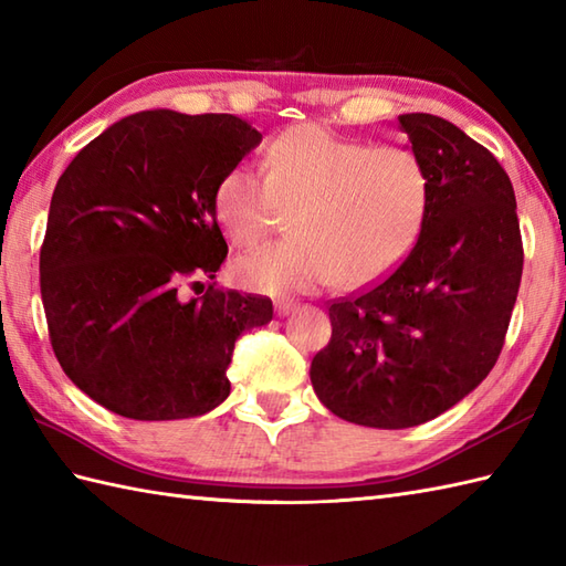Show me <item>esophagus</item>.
Masks as SVG:
<instances>
[{"instance_id":"obj_1","label":"esophagus","mask_w":566,"mask_h":566,"mask_svg":"<svg viewBox=\"0 0 566 566\" xmlns=\"http://www.w3.org/2000/svg\"><path fill=\"white\" fill-rule=\"evenodd\" d=\"M292 311H294V302H284V298H280V302H274V314L280 316V318L290 316Z\"/></svg>"}]
</instances>
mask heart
<instances>
[{
  "label": "heart",
  "mask_w": 566,
  "mask_h": 566,
  "mask_svg": "<svg viewBox=\"0 0 566 566\" xmlns=\"http://www.w3.org/2000/svg\"><path fill=\"white\" fill-rule=\"evenodd\" d=\"M264 174L238 163L216 187V216L226 235L250 245L302 203L294 238L238 255L233 280L248 292L284 296L338 280L355 290L399 264L423 231L430 175L403 146H369L318 124L282 130L264 153Z\"/></svg>",
  "instance_id": "obj_1"
}]
</instances>
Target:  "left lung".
<instances>
[{
    "instance_id": "left-lung-1",
    "label": "left lung",
    "mask_w": 566,
    "mask_h": 566,
    "mask_svg": "<svg viewBox=\"0 0 566 566\" xmlns=\"http://www.w3.org/2000/svg\"><path fill=\"white\" fill-rule=\"evenodd\" d=\"M430 175L413 250L387 280L331 304V343L311 363L318 401L347 423L401 430L438 418L494 369L523 274L506 170L462 128L401 114Z\"/></svg>"
}]
</instances>
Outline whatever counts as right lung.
<instances>
[{
    "label": "right lung",
    "instance_id": "right-lung-1",
    "mask_svg": "<svg viewBox=\"0 0 566 566\" xmlns=\"http://www.w3.org/2000/svg\"><path fill=\"white\" fill-rule=\"evenodd\" d=\"M260 140L233 114L150 109L112 124L60 175L41 296L57 363L92 401L179 420L228 399L238 335L270 323L272 302L213 286L182 298L179 286L219 272L216 187Z\"/></svg>",
    "mask_w": 566,
    "mask_h": 566
}]
</instances>
